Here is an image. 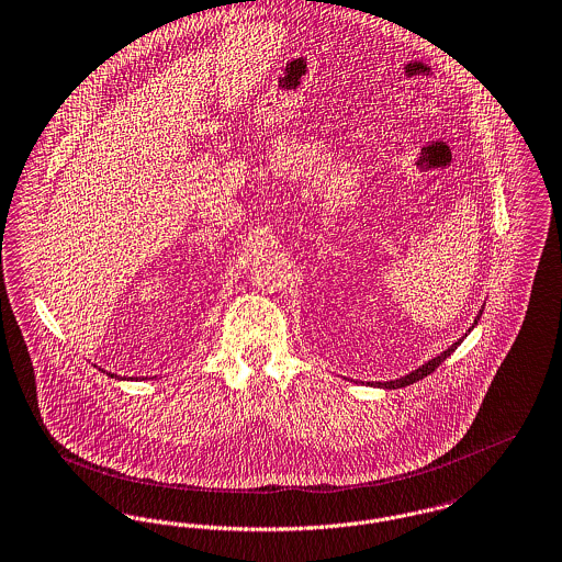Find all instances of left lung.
I'll return each mask as SVG.
<instances>
[{
  "label": "left lung",
  "instance_id": "1",
  "mask_svg": "<svg viewBox=\"0 0 562 562\" xmlns=\"http://www.w3.org/2000/svg\"><path fill=\"white\" fill-rule=\"evenodd\" d=\"M482 312L484 310H480V314H477V318H475V323H473V327L477 325V321H480V316H482ZM464 337H467V333H464ZM462 339L459 341H454L446 352H441L439 357H435V359H430L429 363L423 364V367H418L416 371H412V373H407V375H403V378H398V380H391V382H378V384H373V386H380V389H403V386H409V384H414V382H418V380H423V378H427L429 373H432L439 364L443 363L459 346H461Z\"/></svg>",
  "mask_w": 562,
  "mask_h": 562
}]
</instances>
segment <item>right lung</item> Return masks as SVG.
I'll return each mask as SVG.
<instances>
[{"instance_id": "right-lung-1", "label": "right lung", "mask_w": 562, "mask_h": 562, "mask_svg": "<svg viewBox=\"0 0 562 562\" xmlns=\"http://www.w3.org/2000/svg\"><path fill=\"white\" fill-rule=\"evenodd\" d=\"M108 375H112V378H116V373H108Z\"/></svg>"}]
</instances>
